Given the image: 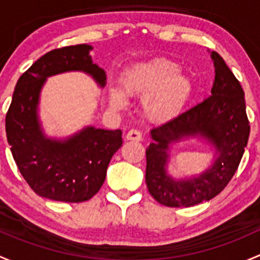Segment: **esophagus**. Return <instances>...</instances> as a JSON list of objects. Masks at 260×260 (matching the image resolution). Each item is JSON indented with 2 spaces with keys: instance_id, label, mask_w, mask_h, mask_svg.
Listing matches in <instances>:
<instances>
[{
  "instance_id": "obj_1",
  "label": "esophagus",
  "mask_w": 260,
  "mask_h": 260,
  "mask_svg": "<svg viewBox=\"0 0 260 260\" xmlns=\"http://www.w3.org/2000/svg\"><path fill=\"white\" fill-rule=\"evenodd\" d=\"M126 139H127V140H131V141H141V140H143V135H141V133L139 130L131 129V130L127 131Z\"/></svg>"
}]
</instances>
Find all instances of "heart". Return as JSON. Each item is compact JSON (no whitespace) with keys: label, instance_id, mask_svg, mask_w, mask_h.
I'll list each match as a JSON object with an SVG mask.
<instances>
[{"label":"heart","instance_id":"1","mask_svg":"<svg viewBox=\"0 0 260 260\" xmlns=\"http://www.w3.org/2000/svg\"><path fill=\"white\" fill-rule=\"evenodd\" d=\"M179 70L178 63L168 58L139 63L122 75L121 90L130 96H144V112L151 121H168L185 108L192 93L191 80ZM110 103L121 109L124 95L112 90Z\"/></svg>","mask_w":260,"mask_h":260}]
</instances>
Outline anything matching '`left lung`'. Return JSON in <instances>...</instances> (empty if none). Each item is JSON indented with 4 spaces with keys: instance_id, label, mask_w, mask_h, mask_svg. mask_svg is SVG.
Returning <instances> with one entry per match:
<instances>
[{
    "instance_id": "8db88e82",
    "label": "left lung",
    "mask_w": 260,
    "mask_h": 260,
    "mask_svg": "<svg viewBox=\"0 0 260 260\" xmlns=\"http://www.w3.org/2000/svg\"><path fill=\"white\" fill-rule=\"evenodd\" d=\"M211 57L215 81L209 98L151 130L154 143L146 149V186L165 207L188 208L216 197L234 176L248 144L250 125L242 85L218 52L213 51ZM197 135L216 146L218 157L197 178L174 181L165 171L169 145L184 136Z\"/></svg>"
}]
</instances>
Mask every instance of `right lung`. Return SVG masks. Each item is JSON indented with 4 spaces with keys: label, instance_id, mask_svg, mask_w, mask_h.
I'll return each mask as SVG.
<instances>
[{
    "label": "right lung",
    "instance_id": "add662e5",
    "mask_svg": "<svg viewBox=\"0 0 260 260\" xmlns=\"http://www.w3.org/2000/svg\"><path fill=\"white\" fill-rule=\"evenodd\" d=\"M91 49L81 44L41 56L20 76L6 114L7 141L21 175L36 194L56 202L91 199L103 186L109 162L122 144L121 130L91 126L66 141H56L40 129L37 104L46 77L80 70L105 85V71L92 63Z\"/></svg>",
    "mask_w": 260,
    "mask_h": 260
}]
</instances>
